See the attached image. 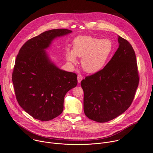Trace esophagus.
Returning <instances> with one entry per match:
<instances>
[{
	"instance_id": "1",
	"label": "esophagus",
	"mask_w": 153,
	"mask_h": 153,
	"mask_svg": "<svg viewBox=\"0 0 153 153\" xmlns=\"http://www.w3.org/2000/svg\"><path fill=\"white\" fill-rule=\"evenodd\" d=\"M83 79V77H82V75H80V74H79L78 76H77V81H78V83L79 84V83H80V82L82 81V80Z\"/></svg>"
}]
</instances>
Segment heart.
<instances>
[{
  "label": "heart",
  "instance_id": "obj_1",
  "mask_svg": "<svg viewBox=\"0 0 153 153\" xmlns=\"http://www.w3.org/2000/svg\"><path fill=\"white\" fill-rule=\"evenodd\" d=\"M113 48L112 42L108 39L80 36L74 40L73 50H67L66 57L71 62H76V56L82 57L83 69L88 73H95L104 68Z\"/></svg>",
  "mask_w": 153,
  "mask_h": 153
}]
</instances>
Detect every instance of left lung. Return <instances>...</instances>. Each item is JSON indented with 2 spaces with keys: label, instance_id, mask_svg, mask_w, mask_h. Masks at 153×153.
<instances>
[{
  "label": "left lung",
  "instance_id": "1",
  "mask_svg": "<svg viewBox=\"0 0 153 153\" xmlns=\"http://www.w3.org/2000/svg\"><path fill=\"white\" fill-rule=\"evenodd\" d=\"M119 47L101 71L81 81L84 110L93 121L105 123L124 113L131 105L139 83L135 52L118 36Z\"/></svg>",
  "mask_w": 153,
  "mask_h": 153
}]
</instances>
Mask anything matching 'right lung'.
Returning a JSON list of instances; mask_svg holds the SVG:
<instances>
[{"instance_id": "right-lung-1", "label": "right lung", "mask_w": 153, "mask_h": 153, "mask_svg": "<svg viewBox=\"0 0 153 153\" xmlns=\"http://www.w3.org/2000/svg\"><path fill=\"white\" fill-rule=\"evenodd\" d=\"M72 31H46L24 43L16 57L12 81L19 105L33 118L49 121L63 110L66 93L77 84L74 73L59 69L49 59L46 49L55 38Z\"/></svg>"}]
</instances>
